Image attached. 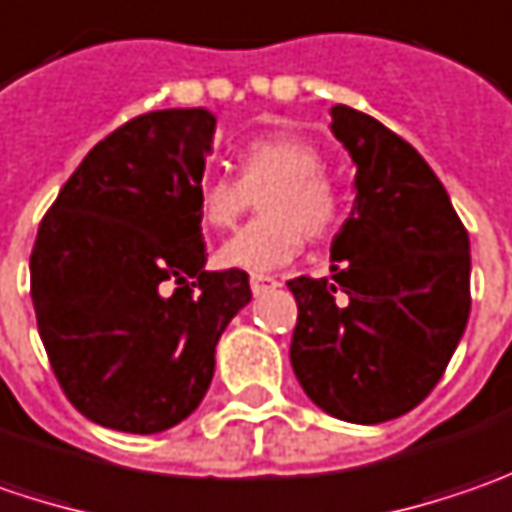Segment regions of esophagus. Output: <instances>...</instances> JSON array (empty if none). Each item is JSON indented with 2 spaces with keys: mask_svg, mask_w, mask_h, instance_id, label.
I'll list each match as a JSON object with an SVG mask.
<instances>
[{
  "mask_svg": "<svg viewBox=\"0 0 512 512\" xmlns=\"http://www.w3.org/2000/svg\"><path fill=\"white\" fill-rule=\"evenodd\" d=\"M249 286H252V292H255V295H263V292L275 289V286H278V280L266 278V275H252V278H249Z\"/></svg>",
  "mask_w": 512,
  "mask_h": 512,
  "instance_id": "34e87169",
  "label": "esophagus"
}]
</instances>
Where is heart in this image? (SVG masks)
Listing matches in <instances>:
<instances>
[{"label": "heart", "instance_id": "obj_1", "mask_svg": "<svg viewBox=\"0 0 512 512\" xmlns=\"http://www.w3.org/2000/svg\"><path fill=\"white\" fill-rule=\"evenodd\" d=\"M237 177L209 174L197 186V214L212 232L232 229L260 194V217L229 237L217 263L272 272L298 257L303 240H321L341 214V197L323 171V154L300 134H266L234 154Z\"/></svg>", "mask_w": 512, "mask_h": 512}]
</instances>
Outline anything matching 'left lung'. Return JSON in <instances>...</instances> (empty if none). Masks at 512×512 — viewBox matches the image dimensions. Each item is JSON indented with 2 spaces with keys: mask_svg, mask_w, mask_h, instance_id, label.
<instances>
[{
  "mask_svg": "<svg viewBox=\"0 0 512 512\" xmlns=\"http://www.w3.org/2000/svg\"><path fill=\"white\" fill-rule=\"evenodd\" d=\"M355 163V206L332 275L286 286L298 303L289 358L329 415L381 424L418 407L470 318V237L424 157L375 117L332 108Z\"/></svg>",
  "mask_w": 512,
  "mask_h": 512,
  "instance_id": "left-lung-1",
  "label": "left lung"
}]
</instances>
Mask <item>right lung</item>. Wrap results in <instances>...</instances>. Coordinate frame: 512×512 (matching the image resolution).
<instances>
[{
  "label": "right lung",
  "instance_id": "obj_1",
  "mask_svg": "<svg viewBox=\"0 0 512 512\" xmlns=\"http://www.w3.org/2000/svg\"><path fill=\"white\" fill-rule=\"evenodd\" d=\"M212 131L203 108L128 120L85 154L39 223V338L65 398L108 430L160 433L197 410L214 346L252 300L243 269H203L197 186Z\"/></svg>",
  "mask_w": 512,
  "mask_h": 512
}]
</instances>
